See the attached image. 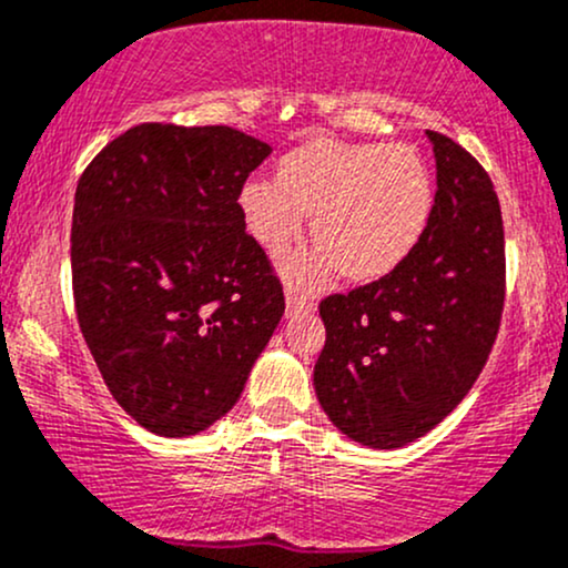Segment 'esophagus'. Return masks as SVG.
<instances>
[{
    "instance_id": "1",
    "label": "esophagus",
    "mask_w": 568,
    "mask_h": 568,
    "mask_svg": "<svg viewBox=\"0 0 568 568\" xmlns=\"http://www.w3.org/2000/svg\"><path fill=\"white\" fill-rule=\"evenodd\" d=\"M316 308V303L311 301V297H305V295H301V292H295L290 286V290H286V316L290 318H295V316H303V314H311V311Z\"/></svg>"
}]
</instances>
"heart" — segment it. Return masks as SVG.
Instances as JSON below:
<instances>
[{"mask_svg":"<svg viewBox=\"0 0 568 568\" xmlns=\"http://www.w3.org/2000/svg\"><path fill=\"white\" fill-rule=\"evenodd\" d=\"M239 206L267 254L290 250L314 214L311 233L322 246L284 260L290 286L316 290L335 267L348 282L369 284L416 250L432 212V176L407 144L311 139L282 158L276 184L246 182Z\"/></svg>","mask_w":568,"mask_h":568,"instance_id":"b5f03b06","label":"heart"}]
</instances>
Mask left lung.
I'll list each match as a JSON object with an SVG mask.
<instances>
[{"mask_svg": "<svg viewBox=\"0 0 568 568\" xmlns=\"http://www.w3.org/2000/svg\"><path fill=\"white\" fill-rule=\"evenodd\" d=\"M437 193L422 239L378 282L318 305V405L354 443L403 448L448 416L486 367L505 308V225L480 163L426 131Z\"/></svg>", "mask_w": 568, "mask_h": 568, "instance_id": "1", "label": "left lung"}]
</instances>
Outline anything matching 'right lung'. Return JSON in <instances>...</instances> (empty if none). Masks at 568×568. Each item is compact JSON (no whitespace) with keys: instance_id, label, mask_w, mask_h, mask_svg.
Returning a JSON list of instances; mask_svg holds the SVG:
<instances>
[{"instance_id":"1","label":"right lung","mask_w":568,"mask_h":568,"mask_svg":"<svg viewBox=\"0 0 568 568\" xmlns=\"http://www.w3.org/2000/svg\"><path fill=\"white\" fill-rule=\"evenodd\" d=\"M267 155L227 125L142 123L82 171L78 322L112 397L152 435L220 422L282 322V282L239 206Z\"/></svg>"}]
</instances>
